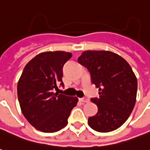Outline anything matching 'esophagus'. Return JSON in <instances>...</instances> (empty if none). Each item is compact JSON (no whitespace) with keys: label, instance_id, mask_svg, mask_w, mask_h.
I'll use <instances>...</instances> for the list:
<instances>
[{"label":"esophagus","instance_id":"1","mask_svg":"<svg viewBox=\"0 0 150 150\" xmlns=\"http://www.w3.org/2000/svg\"><path fill=\"white\" fill-rule=\"evenodd\" d=\"M80 100L82 102V103H88L90 100H89V98H87V97H83V98H80Z\"/></svg>","mask_w":150,"mask_h":150}]
</instances>
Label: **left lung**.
I'll return each mask as SVG.
<instances>
[{
	"label": "left lung",
	"instance_id": "1",
	"mask_svg": "<svg viewBox=\"0 0 150 150\" xmlns=\"http://www.w3.org/2000/svg\"><path fill=\"white\" fill-rule=\"evenodd\" d=\"M99 88V98H91L98 106L96 115L88 119L96 131L116 129L126 121L135 105L137 79L130 65L119 54L105 50H86L78 58Z\"/></svg>",
	"mask_w": 150,
	"mask_h": 150
}]
</instances>
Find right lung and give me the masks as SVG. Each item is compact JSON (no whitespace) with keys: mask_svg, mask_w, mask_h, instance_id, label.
<instances>
[{"mask_svg":"<svg viewBox=\"0 0 150 150\" xmlns=\"http://www.w3.org/2000/svg\"><path fill=\"white\" fill-rule=\"evenodd\" d=\"M72 54L48 51L37 54L25 66L17 85V95L22 114L38 130L53 133L68 124L76 97L54 94L62 82L63 66Z\"/></svg>","mask_w":150,"mask_h":150,"instance_id":"obj_1","label":"right lung"}]
</instances>
